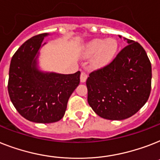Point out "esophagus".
Here are the masks:
<instances>
[{"mask_svg": "<svg viewBox=\"0 0 160 160\" xmlns=\"http://www.w3.org/2000/svg\"><path fill=\"white\" fill-rule=\"evenodd\" d=\"M87 78H88L87 74L85 72H81V74H80V81L82 83H84L86 81Z\"/></svg>", "mask_w": 160, "mask_h": 160, "instance_id": "34e87169", "label": "esophagus"}]
</instances>
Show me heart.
<instances>
[{
    "label": "heart",
    "instance_id": "b5f03b06",
    "mask_svg": "<svg viewBox=\"0 0 160 160\" xmlns=\"http://www.w3.org/2000/svg\"><path fill=\"white\" fill-rule=\"evenodd\" d=\"M118 52V42L115 38H94L88 43L86 57L93 58V65L101 67L109 64Z\"/></svg>",
    "mask_w": 160,
    "mask_h": 160
}]
</instances>
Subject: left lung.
Instances as JSON below:
<instances>
[{
  "mask_svg": "<svg viewBox=\"0 0 160 160\" xmlns=\"http://www.w3.org/2000/svg\"><path fill=\"white\" fill-rule=\"evenodd\" d=\"M124 39L128 45L86 80L89 106L108 120L133 116L147 102L151 89V64L145 49L137 42Z\"/></svg>",
  "mask_w": 160,
  "mask_h": 160,
  "instance_id": "obj_1",
  "label": "left lung"
}]
</instances>
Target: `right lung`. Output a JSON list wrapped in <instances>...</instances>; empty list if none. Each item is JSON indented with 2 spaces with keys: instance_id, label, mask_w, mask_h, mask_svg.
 I'll return each mask as SVG.
<instances>
[{
  "instance_id": "right-lung-1",
  "label": "right lung",
  "mask_w": 160,
  "mask_h": 160,
  "mask_svg": "<svg viewBox=\"0 0 160 160\" xmlns=\"http://www.w3.org/2000/svg\"><path fill=\"white\" fill-rule=\"evenodd\" d=\"M48 35H36L22 44L12 57L9 71L8 92L13 105L22 117L37 123L61 120L70 96L80 84V71L63 75L39 70V49Z\"/></svg>"
}]
</instances>
